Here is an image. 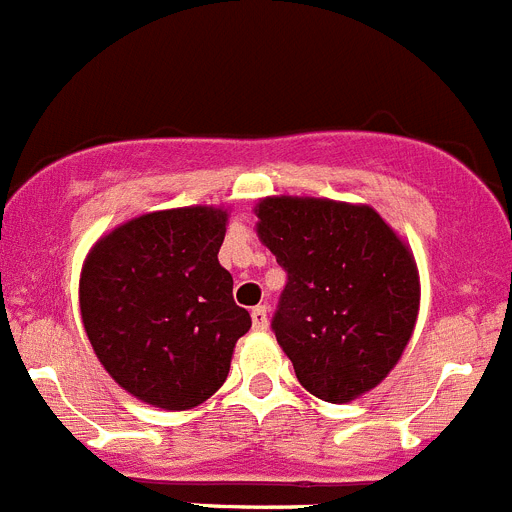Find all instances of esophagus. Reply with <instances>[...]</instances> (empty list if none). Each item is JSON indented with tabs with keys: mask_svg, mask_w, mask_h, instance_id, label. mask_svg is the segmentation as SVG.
Listing matches in <instances>:
<instances>
[{
	"mask_svg": "<svg viewBox=\"0 0 512 512\" xmlns=\"http://www.w3.org/2000/svg\"><path fill=\"white\" fill-rule=\"evenodd\" d=\"M251 320H253V328L256 330H266L269 328V312H266L264 305L253 307L251 310Z\"/></svg>",
	"mask_w": 512,
	"mask_h": 512,
	"instance_id": "esophagus-1",
	"label": "esophagus"
}]
</instances>
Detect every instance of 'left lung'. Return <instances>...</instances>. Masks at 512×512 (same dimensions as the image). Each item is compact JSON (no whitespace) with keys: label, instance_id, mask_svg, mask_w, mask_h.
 Returning a JSON list of instances; mask_svg holds the SVG:
<instances>
[{"label":"left lung","instance_id":"obj_1","mask_svg":"<svg viewBox=\"0 0 512 512\" xmlns=\"http://www.w3.org/2000/svg\"><path fill=\"white\" fill-rule=\"evenodd\" d=\"M256 217L287 271L271 330L302 387L336 405L374 390L418 318L410 248L369 205L282 194L261 200Z\"/></svg>","mask_w":512,"mask_h":512}]
</instances>
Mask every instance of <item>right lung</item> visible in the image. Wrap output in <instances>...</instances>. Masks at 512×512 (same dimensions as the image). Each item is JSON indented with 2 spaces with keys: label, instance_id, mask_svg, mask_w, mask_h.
Here are the masks:
<instances>
[{
  "label": "right lung",
  "instance_id": "obj_1",
  "mask_svg": "<svg viewBox=\"0 0 512 512\" xmlns=\"http://www.w3.org/2000/svg\"><path fill=\"white\" fill-rule=\"evenodd\" d=\"M228 212H148L102 235L81 266L79 307L94 354L122 390L189 410L215 395L251 315L220 266Z\"/></svg>",
  "mask_w": 512,
  "mask_h": 512
}]
</instances>
